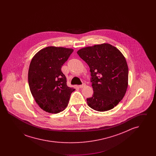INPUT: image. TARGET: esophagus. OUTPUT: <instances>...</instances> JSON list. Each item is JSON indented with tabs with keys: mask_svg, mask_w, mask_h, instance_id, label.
<instances>
[{
	"mask_svg": "<svg viewBox=\"0 0 156 156\" xmlns=\"http://www.w3.org/2000/svg\"><path fill=\"white\" fill-rule=\"evenodd\" d=\"M85 86H86V85H85V83H83V84H82V85H80V86H79V87H80V88H83V87H85Z\"/></svg>",
	"mask_w": 156,
	"mask_h": 156,
	"instance_id": "obj_1",
	"label": "esophagus"
}]
</instances>
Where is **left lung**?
I'll use <instances>...</instances> for the list:
<instances>
[{
  "label": "left lung",
  "mask_w": 156,
  "mask_h": 156,
  "mask_svg": "<svg viewBox=\"0 0 156 156\" xmlns=\"http://www.w3.org/2000/svg\"><path fill=\"white\" fill-rule=\"evenodd\" d=\"M77 54L88 65L92 76L94 93L87 99L88 106L99 112L113 109L123 98L128 87L129 69L125 57L108 43L86 47Z\"/></svg>",
  "instance_id": "obj_1"
}]
</instances>
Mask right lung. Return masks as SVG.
Returning <instances> with one entry per match:
<instances>
[{"label":"right lung","mask_w":156,"mask_h":156,"mask_svg":"<svg viewBox=\"0 0 156 156\" xmlns=\"http://www.w3.org/2000/svg\"><path fill=\"white\" fill-rule=\"evenodd\" d=\"M74 51L73 48L49 46L41 49L30 62L28 81L36 102L50 113L63 111L75 89L68 87L62 66Z\"/></svg>","instance_id":"obj_1"}]
</instances>
